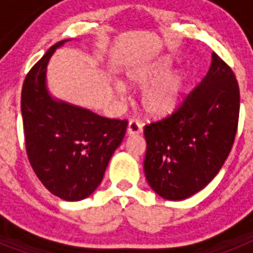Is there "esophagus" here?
<instances>
[{
  "label": "esophagus",
  "mask_w": 253,
  "mask_h": 253,
  "mask_svg": "<svg viewBox=\"0 0 253 253\" xmlns=\"http://www.w3.org/2000/svg\"><path fill=\"white\" fill-rule=\"evenodd\" d=\"M142 131V125L137 119H130L128 124V134L129 135H137Z\"/></svg>",
  "instance_id": "1"
}]
</instances>
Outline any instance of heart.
Wrapping results in <instances>:
<instances>
[{
    "label": "heart",
    "instance_id": "1",
    "mask_svg": "<svg viewBox=\"0 0 253 253\" xmlns=\"http://www.w3.org/2000/svg\"><path fill=\"white\" fill-rule=\"evenodd\" d=\"M171 68V62L169 59H161L156 63L135 68L128 73V82L133 87L142 88L140 104L143 110L151 116H163L171 113L177 105L181 91L184 88L185 77L181 72H173L167 75ZM163 75V78L162 76ZM163 78L160 79L159 77ZM160 79V80L158 78ZM156 79L158 81H155ZM155 81L156 82L154 83ZM154 84H152L151 82ZM122 91V90H120Z\"/></svg>",
    "mask_w": 253,
    "mask_h": 253
}]
</instances>
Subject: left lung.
I'll use <instances>...</instances> for the list:
<instances>
[{"label": "left lung", "mask_w": 253, "mask_h": 253, "mask_svg": "<svg viewBox=\"0 0 253 253\" xmlns=\"http://www.w3.org/2000/svg\"><path fill=\"white\" fill-rule=\"evenodd\" d=\"M240 97L233 71L213 53L207 76L177 109L144 126V172L158 195L184 200L215 177L233 147Z\"/></svg>", "instance_id": "1"}]
</instances>
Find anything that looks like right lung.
Returning a JSON list of instances; mask_svg holds the SVG:
<instances>
[{
	"mask_svg": "<svg viewBox=\"0 0 253 253\" xmlns=\"http://www.w3.org/2000/svg\"><path fill=\"white\" fill-rule=\"evenodd\" d=\"M66 42L50 46L29 71L22 84L21 113L26 153L35 175L55 196L78 202L101 184L128 120L107 119L51 99L45 87L46 64Z\"/></svg>",
	"mask_w": 253,
	"mask_h": 253,
	"instance_id": "add662e5",
	"label": "right lung"
}]
</instances>
